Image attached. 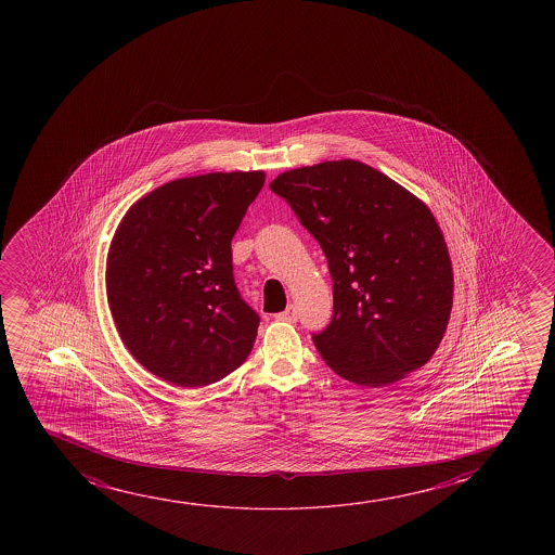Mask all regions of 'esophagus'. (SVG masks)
Returning a JSON list of instances; mask_svg holds the SVG:
<instances>
[{
    "mask_svg": "<svg viewBox=\"0 0 555 555\" xmlns=\"http://www.w3.org/2000/svg\"><path fill=\"white\" fill-rule=\"evenodd\" d=\"M276 319L286 320V322H296V320H297L296 307H294V305H289V307H288V309H286V311H282V312H279V314H276Z\"/></svg>",
    "mask_w": 555,
    "mask_h": 555,
    "instance_id": "obj_1",
    "label": "esophagus"
}]
</instances>
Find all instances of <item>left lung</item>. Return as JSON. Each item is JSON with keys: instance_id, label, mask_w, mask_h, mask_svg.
<instances>
[{"instance_id": "8db88e82", "label": "left lung", "mask_w": 555, "mask_h": 555, "mask_svg": "<svg viewBox=\"0 0 555 555\" xmlns=\"http://www.w3.org/2000/svg\"><path fill=\"white\" fill-rule=\"evenodd\" d=\"M269 188L326 254L334 314L312 334L322 360L365 387L425 365L453 305L448 246L425 203L352 159L289 170Z\"/></svg>"}]
</instances>
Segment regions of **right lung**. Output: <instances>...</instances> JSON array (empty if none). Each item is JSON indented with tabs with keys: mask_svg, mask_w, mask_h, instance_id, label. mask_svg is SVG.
Masks as SVG:
<instances>
[{
	"mask_svg": "<svg viewBox=\"0 0 555 555\" xmlns=\"http://www.w3.org/2000/svg\"><path fill=\"white\" fill-rule=\"evenodd\" d=\"M263 172L165 183L125 214L107 256V301L130 354L176 387H205L244 364L259 314L241 297L231 241Z\"/></svg>",
	"mask_w": 555,
	"mask_h": 555,
	"instance_id": "right-lung-1",
	"label": "right lung"
}]
</instances>
